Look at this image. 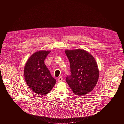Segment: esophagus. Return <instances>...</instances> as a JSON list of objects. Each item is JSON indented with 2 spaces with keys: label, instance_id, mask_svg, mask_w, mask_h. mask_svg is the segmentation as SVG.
Segmentation results:
<instances>
[{
  "label": "esophagus",
  "instance_id": "1",
  "mask_svg": "<svg viewBox=\"0 0 124 124\" xmlns=\"http://www.w3.org/2000/svg\"><path fill=\"white\" fill-rule=\"evenodd\" d=\"M58 82H62L63 81V78L61 77H60L58 78Z\"/></svg>",
  "mask_w": 124,
  "mask_h": 124
}]
</instances>
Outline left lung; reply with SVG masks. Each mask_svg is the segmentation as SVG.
Masks as SVG:
<instances>
[{
    "label": "left lung",
    "instance_id": "8db88e82",
    "mask_svg": "<svg viewBox=\"0 0 124 124\" xmlns=\"http://www.w3.org/2000/svg\"><path fill=\"white\" fill-rule=\"evenodd\" d=\"M70 64L71 75L66 80L73 93L84 96L95 87L99 78V70L94 58L81 49L65 51Z\"/></svg>",
    "mask_w": 124,
    "mask_h": 124
}]
</instances>
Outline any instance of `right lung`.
Returning <instances> with one entry per match:
<instances>
[{
  "label": "right lung",
  "instance_id": "add662e5",
  "mask_svg": "<svg viewBox=\"0 0 124 124\" xmlns=\"http://www.w3.org/2000/svg\"><path fill=\"white\" fill-rule=\"evenodd\" d=\"M50 52L42 51L35 53L25 66L24 74L26 84L39 95L48 94L56 83V80L52 77L44 64L45 59Z\"/></svg>",
  "mask_w": 124,
  "mask_h": 124
}]
</instances>
